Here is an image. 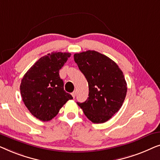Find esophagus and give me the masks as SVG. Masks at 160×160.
<instances>
[{"label":"esophagus","instance_id":"34e87169","mask_svg":"<svg viewBox=\"0 0 160 160\" xmlns=\"http://www.w3.org/2000/svg\"><path fill=\"white\" fill-rule=\"evenodd\" d=\"M76 94V91H74V92H72V93H71V95H72V96H73V98H75Z\"/></svg>","mask_w":160,"mask_h":160}]
</instances>
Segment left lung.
Wrapping results in <instances>:
<instances>
[{"mask_svg":"<svg viewBox=\"0 0 160 160\" xmlns=\"http://www.w3.org/2000/svg\"><path fill=\"white\" fill-rule=\"evenodd\" d=\"M74 60L89 85V97L77 102L92 122L104 123L121 108L128 87L122 70L108 57L96 51L76 53Z\"/></svg>","mask_w":160,"mask_h":160,"instance_id":"left-lung-1","label":"left lung"}]
</instances>
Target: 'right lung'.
<instances>
[{"label": "right lung", "mask_w": 160, "mask_h": 160, "mask_svg": "<svg viewBox=\"0 0 160 160\" xmlns=\"http://www.w3.org/2000/svg\"><path fill=\"white\" fill-rule=\"evenodd\" d=\"M71 54L52 52L41 58L28 70L20 84L22 98L32 115L47 122L58 114L68 100L73 99L64 90L59 71Z\"/></svg>", "instance_id": "add662e5"}]
</instances>
